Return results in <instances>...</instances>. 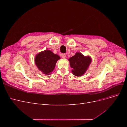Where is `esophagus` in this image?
Returning a JSON list of instances; mask_svg holds the SVG:
<instances>
[{"instance_id": "34e87169", "label": "esophagus", "mask_w": 127, "mask_h": 127, "mask_svg": "<svg viewBox=\"0 0 127 127\" xmlns=\"http://www.w3.org/2000/svg\"><path fill=\"white\" fill-rule=\"evenodd\" d=\"M61 57H62L63 58H66V55L64 53V54L61 55Z\"/></svg>"}]
</instances>
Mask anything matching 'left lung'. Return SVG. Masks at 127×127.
Returning <instances> with one entry per match:
<instances>
[{"instance_id": "obj_1", "label": "left lung", "mask_w": 127, "mask_h": 127, "mask_svg": "<svg viewBox=\"0 0 127 127\" xmlns=\"http://www.w3.org/2000/svg\"><path fill=\"white\" fill-rule=\"evenodd\" d=\"M70 66L72 68L71 72L76 76H82L85 74L92 62L89 56H85L80 52H76L74 56L68 59Z\"/></svg>"}]
</instances>
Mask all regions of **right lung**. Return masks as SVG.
<instances>
[{"instance_id":"obj_1","label":"right lung","mask_w":127,"mask_h":127,"mask_svg":"<svg viewBox=\"0 0 127 127\" xmlns=\"http://www.w3.org/2000/svg\"><path fill=\"white\" fill-rule=\"evenodd\" d=\"M60 59V57L58 55L49 50H45L37 53L34 61L40 71L46 75H49L54 70L57 61Z\"/></svg>"}]
</instances>
